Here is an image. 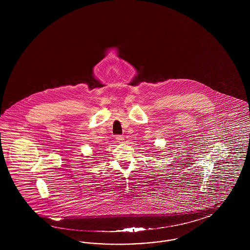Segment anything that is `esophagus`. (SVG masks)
Here are the masks:
<instances>
[{
    "mask_svg": "<svg viewBox=\"0 0 250 250\" xmlns=\"http://www.w3.org/2000/svg\"><path fill=\"white\" fill-rule=\"evenodd\" d=\"M116 141H117V143H124V141H125V139H124V137H122V136H117V137H116Z\"/></svg>",
    "mask_w": 250,
    "mask_h": 250,
    "instance_id": "esophagus-1",
    "label": "esophagus"
}]
</instances>
